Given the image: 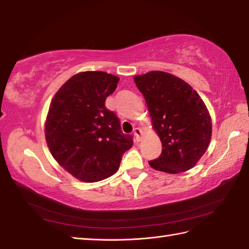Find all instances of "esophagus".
<instances>
[{"label":"esophagus","instance_id":"esophagus-1","mask_svg":"<svg viewBox=\"0 0 249 249\" xmlns=\"http://www.w3.org/2000/svg\"><path fill=\"white\" fill-rule=\"evenodd\" d=\"M141 135H142V130L140 128H135L134 129V136H135L136 142L141 141Z\"/></svg>","mask_w":249,"mask_h":249}]
</instances>
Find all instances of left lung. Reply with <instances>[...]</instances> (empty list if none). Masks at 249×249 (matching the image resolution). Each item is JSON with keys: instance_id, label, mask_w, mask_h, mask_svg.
I'll list each match as a JSON object with an SVG mask.
<instances>
[{"instance_id": "1", "label": "left lung", "mask_w": 249, "mask_h": 249, "mask_svg": "<svg viewBox=\"0 0 249 249\" xmlns=\"http://www.w3.org/2000/svg\"><path fill=\"white\" fill-rule=\"evenodd\" d=\"M134 82L162 143L161 155L149 165L172 174L192 169L212 136L211 116L200 95L182 79L161 71L135 76Z\"/></svg>"}]
</instances>
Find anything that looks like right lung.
Instances as JSON below:
<instances>
[{
    "label": "right lung",
    "mask_w": 249,
    "mask_h": 249,
    "mask_svg": "<svg viewBox=\"0 0 249 249\" xmlns=\"http://www.w3.org/2000/svg\"><path fill=\"white\" fill-rule=\"evenodd\" d=\"M117 76L100 71L71 77L49 106L45 136L58 163L77 179L100 181L117 172L121 158L133 145L123 133L105 101L117 88Z\"/></svg>",
    "instance_id": "obj_1"
}]
</instances>
